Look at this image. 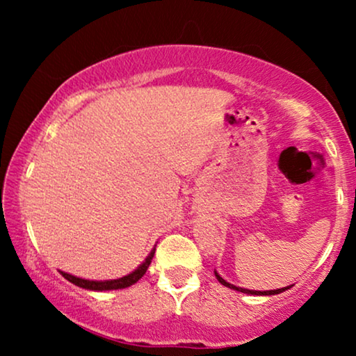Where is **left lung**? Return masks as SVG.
Listing matches in <instances>:
<instances>
[{
  "label": "left lung",
  "instance_id": "obj_1",
  "mask_svg": "<svg viewBox=\"0 0 356 356\" xmlns=\"http://www.w3.org/2000/svg\"><path fill=\"white\" fill-rule=\"evenodd\" d=\"M213 274H216V277H217V280L220 282V284L223 285V286H228V289H232V290H236V291H241V293H246V295H261V296H264V295H279V293H282V291H285V290H289V289H291V286L293 285H289V286H284V289H277V290H264V291H259V290H248V289H241V286H236V285H233V284H228V282L225 280V279H222L220 275H218V272L217 270H213Z\"/></svg>",
  "mask_w": 356,
  "mask_h": 356
}]
</instances>
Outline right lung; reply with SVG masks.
<instances>
[{
  "mask_svg": "<svg viewBox=\"0 0 356 356\" xmlns=\"http://www.w3.org/2000/svg\"><path fill=\"white\" fill-rule=\"evenodd\" d=\"M154 254H155V248L149 252V256L145 257V261L138 267V269H134L128 275L120 277V279H113V280H87V279H81V277L71 275V274H67V272H63V270H60V274L65 277L66 280H70L71 284L81 286V289L92 290V291H106V290L128 289V286L134 285L136 282H138L140 277L145 274V270L149 269L150 262H152Z\"/></svg>",
  "mask_w": 356,
  "mask_h": 356,
  "instance_id": "right-lung-1",
  "label": "right lung"
}]
</instances>
